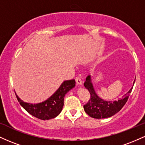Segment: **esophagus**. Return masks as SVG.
I'll use <instances>...</instances> for the list:
<instances>
[{
	"label": "esophagus",
	"mask_w": 145,
	"mask_h": 145,
	"mask_svg": "<svg viewBox=\"0 0 145 145\" xmlns=\"http://www.w3.org/2000/svg\"><path fill=\"white\" fill-rule=\"evenodd\" d=\"M76 82L77 84V85H82V80H81L80 78H76Z\"/></svg>",
	"instance_id": "obj_1"
}]
</instances>
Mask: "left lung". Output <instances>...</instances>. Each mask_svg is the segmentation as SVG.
I'll return each instance as SVG.
<instances>
[{"mask_svg": "<svg viewBox=\"0 0 145 145\" xmlns=\"http://www.w3.org/2000/svg\"><path fill=\"white\" fill-rule=\"evenodd\" d=\"M135 80L133 82L134 86ZM84 86L89 91L91 97L89 102L84 106V110L88 115L95 119H105L110 117L121 110L127 102L133 86L129 91L118 101H106L97 95L93 85L91 76L89 75L86 78Z\"/></svg>", "mask_w": 145, "mask_h": 145, "instance_id": "8db88e82", "label": "left lung"}]
</instances>
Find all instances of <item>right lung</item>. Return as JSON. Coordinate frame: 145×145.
Wrapping results in <instances>:
<instances>
[{
    "label": "right lung",
    "instance_id": "add662e5",
    "mask_svg": "<svg viewBox=\"0 0 145 145\" xmlns=\"http://www.w3.org/2000/svg\"><path fill=\"white\" fill-rule=\"evenodd\" d=\"M76 85L75 80L64 81L59 88L49 98L42 102L37 104H30L24 102L16 93L20 104L29 114L41 120H49L57 116L62 111L64 97L69 91Z\"/></svg>",
    "mask_w": 145,
    "mask_h": 145
}]
</instances>
